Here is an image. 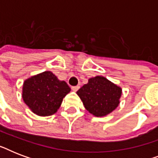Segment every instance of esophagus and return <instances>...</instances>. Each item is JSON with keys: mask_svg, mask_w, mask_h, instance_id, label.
Listing matches in <instances>:
<instances>
[{"mask_svg": "<svg viewBox=\"0 0 158 158\" xmlns=\"http://www.w3.org/2000/svg\"><path fill=\"white\" fill-rule=\"evenodd\" d=\"M79 88H80V87H79V85H77V86L72 87L71 89H72V90H73V91H74V92H76V91H78V90H79Z\"/></svg>", "mask_w": 158, "mask_h": 158, "instance_id": "obj_1", "label": "esophagus"}]
</instances>
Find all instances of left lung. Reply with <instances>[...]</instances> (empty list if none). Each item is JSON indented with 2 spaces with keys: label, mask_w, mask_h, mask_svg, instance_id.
I'll use <instances>...</instances> for the list:
<instances>
[{
  "label": "left lung",
  "mask_w": 158,
  "mask_h": 158,
  "mask_svg": "<svg viewBox=\"0 0 158 158\" xmlns=\"http://www.w3.org/2000/svg\"><path fill=\"white\" fill-rule=\"evenodd\" d=\"M84 107L97 117L111 113L120 104L122 89L103 76L90 78L77 91Z\"/></svg>",
  "instance_id": "obj_1"
}]
</instances>
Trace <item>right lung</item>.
Wrapping results in <instances>:
<instances>
[{
	"instance_id": "1",
	"label": "right lung",
	"mask_w": 158,
	"mask_h": 158,
	"mask_svg": "<svg viewBox=\"0 0 158 158\" xmlns=\"http://www.w3.org/2000/svg\"><path fill=\"white\" fill-rule=\"evenodd\" d=\"M69 92L65 82L59 80L52 72L44 71L24 80L22 98L34 114L48 116L56 112Z\"/></svg>"
}]
</instances>
